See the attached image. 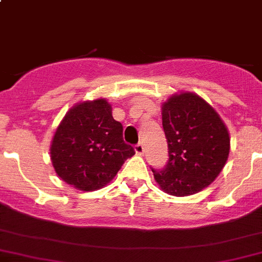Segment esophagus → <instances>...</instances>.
<instances>
[{
  "label": "esophagus",
  "mask_w": 262,
  "mask_h": 262,
  "mask_svg": "<svg viewBox=\"0 0 262 262\" xmlns=\"http://www.w3.org/2000/svg\"><path fill=\"white\" fill-rule=\"evenodd\" d=\"M134 149H136V154L137 155H143L144 154V146L142 142H139L138 144H136V147H134Z\"/></svg>",
  "instance_id": "obj_1"
}]
</instances>
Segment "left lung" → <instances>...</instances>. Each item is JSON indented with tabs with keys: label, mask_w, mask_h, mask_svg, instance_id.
Segmentation results:
<instances>
[{
	"label": "left lung",
	"mask_w": 262,
	"mask_h": 262,
	"mask_svg": "<svg viewBox=\"0 0 262 262\" xmlns=\"http://www.w3.org/2000/svg\"><path fill=\"white\" fill-rule=\"evenodd\" d=\"M169 160L155 180L171 195L194 194L214 182L228 160L230 139L216 111L194 93L172 96L162 105Z\"/></svg>",
	"instance_id": "1"
}]
</instances>
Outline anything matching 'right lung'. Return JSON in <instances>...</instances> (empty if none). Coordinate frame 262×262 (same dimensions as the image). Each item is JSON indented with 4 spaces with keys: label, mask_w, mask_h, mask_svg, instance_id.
Here are the masks:
<instances>
[{
    "label": "right lung",
    "mask_w": 262,
    "mask_h": 262,
    "mask_svg": "<svg viewBox=\"0 0 262 262\" xmlns=\"http://www.w3.org/2000/svg\"><path fill=\"white\" fill-rule=\"evenodd\" d=\"M134 154L124 142L123 125L113 118L111 105L103 98L70 108L51 144L56 174L87 192L107 184Z\"/></svg>",
    "instance_id": "right-lung-1"
}]
</instances>
